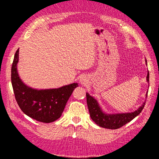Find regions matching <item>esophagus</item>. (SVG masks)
<instances>
[{
	"instance_id": "34e87169",
	"label": "esophagus",
	"mask_w": 159,
	"mask_h": 159,
	"mask_svg": "<svg viewBox=\"0 0 159 159\" xmlns=\"http://www.w3.org/2000/svg\"><path fill=\"white\" fill-rule=\"evenodd\" d=\"M87 78L85 77L84 76H82L81 78H80V80H79V83H80V84H82V85H83V84H85V83H87Z\"/></svg>"
}]
</instances>
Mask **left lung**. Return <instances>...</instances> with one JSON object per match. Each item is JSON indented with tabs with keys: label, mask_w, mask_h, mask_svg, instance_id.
Instances as JSON below:
<instances>
[{
	"label": "left lung",
	"mask_w": 159,
	"mask_h": 159,
	"mask_svg": "<svg viewBox=\"0 0 159 159\" xmlns=\"http://www.w3.org/2000/svg\"><path fill=\"white\" fill-rule=\"evenodd\" d=\"M146 63L147 65L146 59ZM146 78L148 83H149V72H148ZM147 96L148 92L146 98H147ZM86 97L87 106H88L89 115L92 120L99 126L108 128V129H117L133 120L134 117L140 114L146 104V101H145L139 109L133 112L109 114L104 112L97 100L91 96L88 93H86Z\"/></svg>",
	"instance_id": "1"
}]
</instances>
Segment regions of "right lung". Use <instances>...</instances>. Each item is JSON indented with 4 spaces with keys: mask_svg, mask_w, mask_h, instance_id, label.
Instances as JSON below:
<instances>
[{
    "mask_svg": "<svg viewBox=\"0 0 159 159\" xmlns=\"http://www.w3.org/2000/svg\"><path fill=\"white\" fill-rule=\"evenodd\" d=\"M19 49L14 55L11 67V84L17 103L26 116L43 123L55 121L61 116L67 100L78 83L57 89H35L24 83L18 75Z\"/></svg>",
    "mask_w": 159,
    "mask_h": 159,
    "instance_id": "obj_1",
    "label": "right lung"
}]
</instances>
